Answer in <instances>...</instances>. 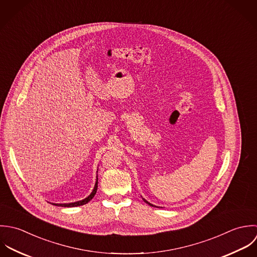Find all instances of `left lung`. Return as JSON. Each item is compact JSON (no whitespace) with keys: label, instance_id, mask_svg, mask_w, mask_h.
Returning <instances> with one entry per match:
<instances>
[{"label":"left lung","instance_id":"left-lung-1","mask_svg":"<svg viewBox=\"0 0 257 257\" xmlns=\"http://www.w3.org/2000/svg\"><path fill=\"white\" fill-rule=\"evenodd\" d=\"M143 201H144V202H145V203H146V204H148V205H151V206H156V205H153V204H150V203H149V202H147V201H146V200H145V199H143ZM156 207H159V206H156Z\"/></svg>","mask_w":257,"mask_h":257}]
</instances>
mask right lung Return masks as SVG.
<instances>
[{
    "label": "right lung",
    "instance_id": "1",
    "mask_svg": "<svg viewBox=\"0 0 257 257\" xmlns=\"http://www.w3.org/2000/svg\"><path fill=\"white\" fill-rule=\"evenodd\" d=\"M97 187H98V177L96 176V182H95L94 188H93L91 194H90L87 198H85V199H83V200H81V201L74 202V203H68V204H52V205H57V206H64V207H73V206H79V205H85V204H87L90 200L93 199V197L95 196V194H96V192H97Z\"/></svg>",
    "mask_w": 257,
    "mask_h": 257
}]
</instances>
